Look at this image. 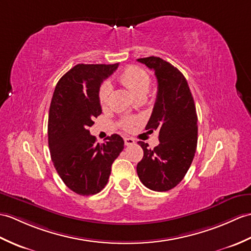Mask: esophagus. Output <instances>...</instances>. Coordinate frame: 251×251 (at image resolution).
<instances>
[{"mask_svg":"<svg viewBox=\"0 0 251 251\" xmlns=\"http://www.w3.org/2000/svg\"><path fill=\"white\" fill-rule=\"evenodd\" d=\"M124 142H125V145H132L135 144V140H133L132 138H124Z\"/></svg>","mask_w":251,"mask_h":251,"instance_id":"esophagus-1","label":"esophagus"}]
</instances>
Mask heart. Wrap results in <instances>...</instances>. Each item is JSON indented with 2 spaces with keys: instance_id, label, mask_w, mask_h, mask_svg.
Instances as JSON below:
<instances>
[{
  "instance_id": "1",
  "label": "heart",
  "mask_w": 251,
  "mask_h": 251,
  "mask_svg": "<svg viewBox=\"0 0 251 251\" xmlns=\"http://www.w3.org/2000/svg\"><path fill=\"white\" fill-rule=\"evenodd\" d=\"M119 80L122 84H124L128 90H129L133 95H135L138 99L144 98L145 94H147L150 84H151V78L149 74L139 66L130 65L126 67L123 72H122L119 75ZM112 94V85L109 82H103L99 89L98 92V99L99 103L102 108H106L110 98H111ZM138 123L137 118H124L120 122L121 127L125 130L130 129L133 126Z\"/></svg>"
}]
</instances>
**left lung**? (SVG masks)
Returning a JSON list of instances; mask_svg holds the SVG:
<instances>
[{
	"label": "left lung",
	"instance_id": "1",
	"mask_svg": "<svg viewBox=\"0 0 251 251\" xmlns=\"http://www.w3.org/2000/svg\"><path fill=\"white\" fill-rule=\"evenodd\" d=\"M153 69L158 83L152 115L145 129L158 130L159 144L153 150L142 141L143 158L137 165L144 186L168 191L182 180L195 157L198 141V116L191 92L184 75L157 56L138 59Z\"/></svg>",
	"mask_w": 251,
	"mask_h": 251
}]
</instances>
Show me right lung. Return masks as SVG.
<instances>
[{"label": "right lung", "mask_w": 251, "mask_h": 251, "mask_svg": "<svg viewBox=\"0 0 251 251\" xmlns=\"http://www.w3.org/2000/svg\"><path fill=\"white\" fill-rule=\"evenodd\" d=\"M119 64H78L57 82L48 120V142L56 172L67 187L81 196L98 194L111 173L113 161L124 149L121 136L96 143L89 128L101 114L98 92Z\"/></svg>", "instance_id": "right-lung-1"}]
</instances>
